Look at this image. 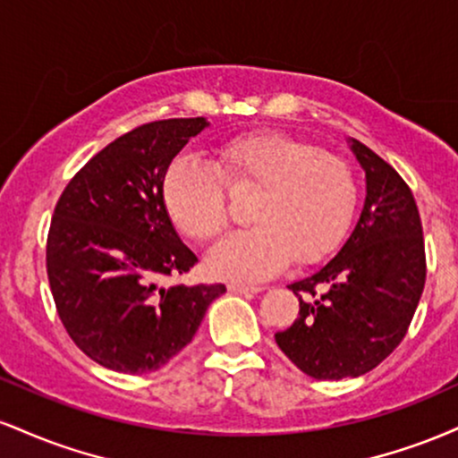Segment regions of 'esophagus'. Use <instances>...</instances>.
I'll return each instance as SVG.
<instances>
[{
    "mask_svg": "<svg viewBox=\"0 0 458 458\" xmlns=\"http://www.w3.org/2000/svg\"><path fill=\"white\" fill-rule=\"evenodd\" d=\"M228 291L239 293V295H256V293H260L262 288L260 286H245V284H230Z\"/></svg>",
    "mask_w": 458,
    "mask_h": 458,
    "instance_id": "obj_1",
    "label": "esophagus"
}]
</instances>
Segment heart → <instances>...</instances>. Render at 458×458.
I'll return each instance as SVG.
<instances>
[{
  "mask_svg": "<svg viewBox=\"0 0 458 458\" xmlns=\"http://www.w3.org/2000/svg\"><path fill=\"white\" fill-rule=\"evenodd\" d=\"M259 189L250 207L251 228L211 247L215 277L265 280L291 260L312 265L335 250L353 217L357 185L343 157L282 133H256L219 146L215 167L178 157L163 178V202L182 233L207 241L228 224L225 187Z\"/></svg>",
  "mask_w": 458,
  "mask_h": 458,
  "instance_id": "obj_1",
  "label": "heart"
}]
</instances>
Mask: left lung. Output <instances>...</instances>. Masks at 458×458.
Segmentation results:
<instances>
[{
  "instance_id": "obj_1",
  "label": "left lung",
  "mask_w": 458,
  "mask_h": 458,
  "mask_svg": "<svg viewBox=\"0 0 458 458\" xmlns=\"http://www.w3.org/2000/svg\"><path fill=\"white\" fill-rule=\"evenodd\" d=\"M366 172L360 222L335 259L291 284L299 317L276 343L314 379L370 372L403 343L427 282L422 222L403 176L361 141H351Z\"/></svg>"
}]
</instances>
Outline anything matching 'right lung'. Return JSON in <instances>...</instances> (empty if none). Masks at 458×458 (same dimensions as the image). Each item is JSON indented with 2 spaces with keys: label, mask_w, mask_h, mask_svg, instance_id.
Masks as SVG:
<instances>
[{
  "label": "right lung",
  "mask_w": 458,
  "mask_h": 458,
  "mask_svg": "<svg viewBox=\"0 0 458 458\" xmlns=\"http://www.w3.org/2000/svg\"><path fill=\"white\" fill-rule=\"evenodd\" d=\"M204 118L120 135L68 181L47 234V276L66 334L92 361L144 375L191 343L224 284H172L198 259L178 239L163 178Z\"/></svg>",
  "instance_id": "add662e5"
}]
</instances>
